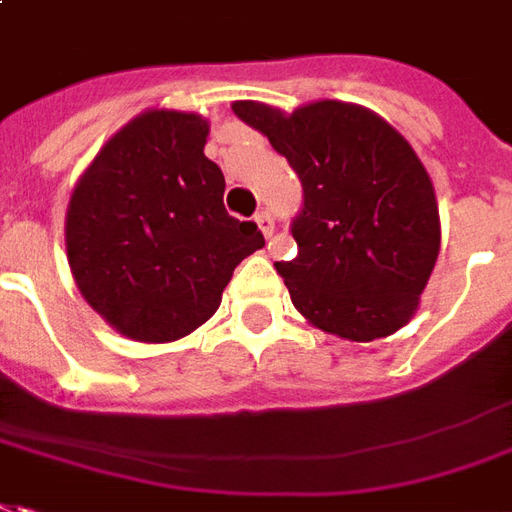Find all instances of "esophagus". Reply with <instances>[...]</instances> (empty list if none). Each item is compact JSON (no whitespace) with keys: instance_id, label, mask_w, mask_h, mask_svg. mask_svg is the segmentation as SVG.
Masks as SVG:
<instances>
[{"instance_id":"esophagus-1","label":"esophagus","mask_w":512,"mask_h":512,"mask_svg":"<svg viewBox=\"0 0 512 512\" xmlns=\"http://www.w3.org/2000/svg\"><path fill=\"white\" fill-rule=\"evenodd\" d=\"M256 226H259V232L264 234V237H270V234L275 232V218H272L267 210H261V213L256 215Z\"/></svg>"}]
</instances>
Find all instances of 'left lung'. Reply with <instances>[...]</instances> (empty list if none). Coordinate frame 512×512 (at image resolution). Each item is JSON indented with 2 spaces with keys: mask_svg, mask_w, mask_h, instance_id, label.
I'll return each mask as SVG.
<instances>
[{
  "mask_svg": "<svg viewBox=\"0 0 512 512\" xmlns=\"http://www.w3.org/2000/svg\"><path fill=\"white\" fill-rule=\"evenodd\" d=\"M302 180L291 234L297 259L275 261L307 324L351 343L388 337L416 315L440 253V210L410 142L367 107L318 99L283 113L240 99Z\"/></svg>",
  "mask_w": 512,
  "mask_h": 512,
  "instance_id": "1",
  "label": "left lung"
}]
</instances>
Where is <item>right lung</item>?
Instances as JSON below:
<instances>
[{
    "label": "right lung",
    "instance_id": "obj_1",
    "mask_svg": "<svg viewBox=\"0 0 512 512\" xmlns=\"http://www.w3.org/2000/svg\"><path fill=\"white\" fill-rule=\"evenodd\" d=\"M207 134L202 115L151 107L99 148L72 188L64 242L75 286L137 343H172L205 324L234 267L264 245L253 221L226 213Z\"/></svg>",
    "mask_w": 512,
    "mask_h": 512
}]
</instances>
